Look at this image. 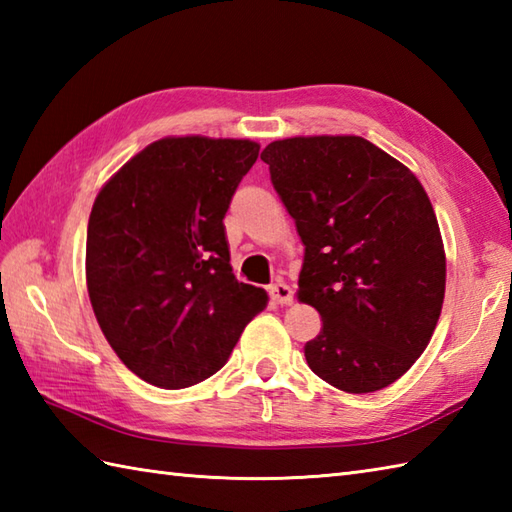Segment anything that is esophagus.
Wrapping results in <instances>:
<instances>
[{
  "label": "esophagus",
  "instance_id": "1",
  "mask_svg": "<svg viewBox=\"0 0 512 512\" xmlns=\"http://www.w3.org/2000/svg\"><path fill=\"white\" fill-rule=\"evenodd\" d=\"M270 297H273V301L281 303V306H290L292 299H295V292H292L286 281H277V284L270 286Z\"/></svg>",
  "mask_w": 512,
  "mask_h": 512
}]
</instances>
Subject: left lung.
<instances>
[{
  "label": "left lung",
  "mask_w": 512,
  "mask_h": 512,
  "mask_svg": "<svg viewBox=\"0 0 512 512\" xmlns=\"http://www.w3.org/2000/svg\"><path fill=\"white\" fill-rule=\"evenodd\" d=\"M262 160L306 246L299 299L323 319L310 369L347 394L391 385L429 345L444 301L429 195L361 136L275 140Z\"/></svg>",
  "instance_id": "8db88e82"
}]
</instances>
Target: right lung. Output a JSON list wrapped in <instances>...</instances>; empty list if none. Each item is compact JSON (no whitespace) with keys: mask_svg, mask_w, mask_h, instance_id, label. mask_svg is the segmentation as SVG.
<instances>
[{"mask_svg":"<svg viewBox=\"0 0 512 512\" xmlns=\"http://www.w3.org/2000/svg\"><path fill=\"white\" fill-rule=\"evenodd\" d=\"M257 156L250 140L162 138L96 195L90 301L107 343L149 385L182 389L213 376L266 308L264 288L235 279L224 228Z\"/></svg>","mask_w":512,"mask_h":512,"instance_id":"obj_1","label":"right lung"}]
</instances>
